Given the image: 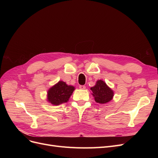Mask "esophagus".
I'll return each mask as SVG.
<instances>
[{"mask_svg":"<svg viewBox=\"0 0 158 158\" xmlns=\"http://www.w3.org/2000/svg\"><path fill=\"white\" fill-rule=\"evenodd\" d=\"M79 88L81 89H85V85H80V86H79Z\"/></svg>","mask_w":158,"mask_h":158,"instance_id":"obj_1","label":"esophagus"}]
</instances>
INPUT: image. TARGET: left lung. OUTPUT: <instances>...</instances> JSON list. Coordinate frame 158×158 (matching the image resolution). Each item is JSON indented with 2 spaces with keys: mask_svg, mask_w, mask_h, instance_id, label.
I'll return each instance as SVG.
<instances>
[{
  "mask_svg": "<svg viewBox=\"0 0 158 158\" xmlns=\"http://www.w3.org/2000/svg\"><path fill=\"white\" fill-rule=\"evenodd\" d=\"M90 90L92 91L95 101L100 104H106L110 102L114 96L113 90L102 80H98Z\"/></svg>",
  "mask_w": 158,
  "mask_h": 158,
  "instance_id": "8db88e82",
  "label": "left lung"
}]
</instances>
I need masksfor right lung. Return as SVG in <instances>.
<instances>
[{
  "instance_id": "1",
  "label": "right lung",
  "mask_w": 158,
  "mask_h": 158,
  "mask_svg": "<svg viewBox=\"0 0 158 158\" xmlns=\"http://www.w3.org/2000/svg\"><path fill=\"white\" fill-rule=\"evenodd\" d=\"M74 89L73 85L66 84L63 81H59L47 91V102L52 106H59L67 102Z\"/></svg>"
}]
</instances>
